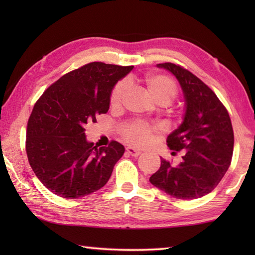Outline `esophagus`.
<instances>
[{
    "label": "esophagus",
    "mask_w": 255,
    "mask_h": 255,
    "mask_svg": "<svg viewBox=\"0 0 255 255\" xmlns=\"http://www.w3.org/2000/svg\"><path fill=\"white\" fill-rule=\"evenodd\" d=\"M127 153L129 154V155H131V156H139V155L141 154V150H139V149H136V148H133V147H127Z\"/></svg>",
    "instance_id": "34e87169"
}]
</instances>
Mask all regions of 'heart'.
Here are the masks:
<instances>
[{"label": "heart", "mask_w": 255, "mask_h": 255, "mask_svg": "<svg viewBox=\"0 0 255 255\" xmlns=\"http://www.w3.org/2000/svg\"><path fill=\"white\" fill-rule=\"evenodd\" d=\"M144 84L146 91L148 92L153 100L156 103L165 102L169 103L173 100L176 96V85L169 76L162 74H149L145 77ZM127 92V82L122 81L115 86L110 96V103L112 107H118L122 105ZM156 127H153L147 123L129 122L124 124L120 127V133L129 144L136 146L147 145L152 139V131Z\"/></svg>", "instance_id": "1"}]
</instances>
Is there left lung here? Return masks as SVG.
<instances>
[{
  "mask_svg": "<svg viewBox=\"0 0 255 255\" xmlns=\"http://www.w3.org/2000/svg\"><path fill=\"white\" fill-rule=\"evenodd\" d=\"M156 66L174 75L182 89L183 120L166 143L173 154H184L178 165L162 158L149 182L178 199H197L213 191L231 165L234 132L230 115L213 90L191 72L172 63Z\"/></svg>",
  "mask_w": 255,
  "mask_h": 255,
  "instance_id": "obj_1",
  "label": "left lung"
}]
</instances>
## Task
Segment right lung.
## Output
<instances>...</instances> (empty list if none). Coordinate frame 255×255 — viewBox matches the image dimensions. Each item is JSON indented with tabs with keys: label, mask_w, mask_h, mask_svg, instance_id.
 <instances>
[{
	"label": "right lung",
	"mask_w": 255,
	"mask_h": 255,
	"mask_svg": "<svg viewBox=\"0 0 255 255\" xmlns=\"http://www.w3.org/2000/svg\"><path fill=\"white\" fill-rule=\"evenodd\" d=\"M133 66L93 62L63 75L36 102L27 128L30 166L45 187L76 199L101 189L125 153L118 141L98 148L84 126L107 114L117 82Z\"/></svg>",
	"instance_id": "add662e5"
}]
</instances>
